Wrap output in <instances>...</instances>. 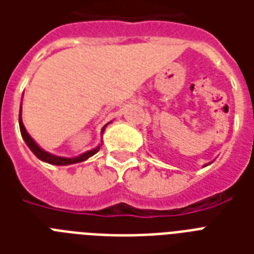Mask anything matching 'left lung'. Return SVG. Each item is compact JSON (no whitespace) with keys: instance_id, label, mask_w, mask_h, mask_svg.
Instances as JSON below:
<instances>
[{"instance_id":"1","label":"left lung","mask_w":254,"mask_h":254,"mask_svg":"<svg viewBox=\"0 0 254 254\" xmlns=\"http://www.w3.org/2000/svg\"><path fill=\"white\" fill-rule=\"evenodd\" d=\"M211 163H212V162H211ZM211 163H208V165H211ZM208 165H204V167H205V166H208Z\"/></svg>"}]
</instances>
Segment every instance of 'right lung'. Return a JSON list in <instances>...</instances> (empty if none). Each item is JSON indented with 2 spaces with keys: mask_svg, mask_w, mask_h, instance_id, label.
Returning a JSON list of instances; mask_svg holds the SVG:
<instances>
[{
  "mask_svg": "<svg viewBox=\"0 0 254 254\" xmlns=\"http://www.w3.org/2000/svg\"><path fill=\"white\" fill-rule=\"evenodd\" d=\"M108 124H111V123H108ZM108 124L107 125H104V127L101 129V134H103L104 130H105V127H108ZM19 129H21L22 138H23V141L26 142V145L29 146L30 150L33 151L34 155H35L38 159L43 161V162L50 163V165H57V166H68V165H73V163L84 162V161H87L88 158H91L92 155H95L96 153L100 150V146H101V143H99L95 149L85 151V153H83V154L77 155V157H72V158H67V157H58V155H54L51 154V153H49V151L43 150V149H42V147L39 146L35 141H34L33 137L27 133L25 125H23V121H22V103H21V109H19ZM101 142H103V141H101Z\"/></svg>",
  "mask_w": 254,
  "mask_h": 254,
  "instance_id": "add662e5",
  "label": "right lung"
}]
</instances>
